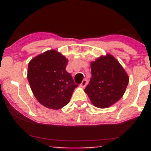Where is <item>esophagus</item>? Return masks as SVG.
<instances>
[{"label": "esophagus", "mask_w": 151, "mask_h": 151, "mask_svg": "<svg viewBox=\"0 0 151 151\" xmlns=\"http://www.w3.org/2000/svg\"><path fill=\"white\" fill-rule=\"evenodd\" d=\"M87 84H88L87 79H84L83 81L82 82V83L80 84V86H81V87H82V88H85V86L87 85Z\"/></svg>", "instance_id": "34e87169"}]
</instances>
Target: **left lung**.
Segmentation results:
<instances>
[{
	"mask_svg": "<svg viewBox=\"0 0 151 151\" xmlns=\"http://www.w3.org/2000/svg\"><path fill=\"white\" fill-rule=\"evenodd\" d=\"M91 78L85 88L97 107L106 108L123 96L129 78L125 69L110 54L97 58L91 63Z\"/></svg>",
	"mask_w": 151,
	"mask_h": 151,
	"instance_id": "8db88e82",
	"label": "left lung"
}]
</instances>
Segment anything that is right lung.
I'll use <instances>...</instances> for the list:
<instances>
[{
  "label": "right lung",
  "mask_w": 151,
  "mask_h": 151,
  "mask_svg": "<svg viewBox=\"0 0 151 151\" xmlns=\"http://www.w3.org/2000/svg\"><path fill=\"white\" fill-rule=\"evenodd\" d=\"M67 63L66 57L54 50L45 51L29 62L28 81L36 99L45 107H63L78 87L66 72Z\"/></svg>",
  "instance_id": "add662e5"
}]
</instances>
